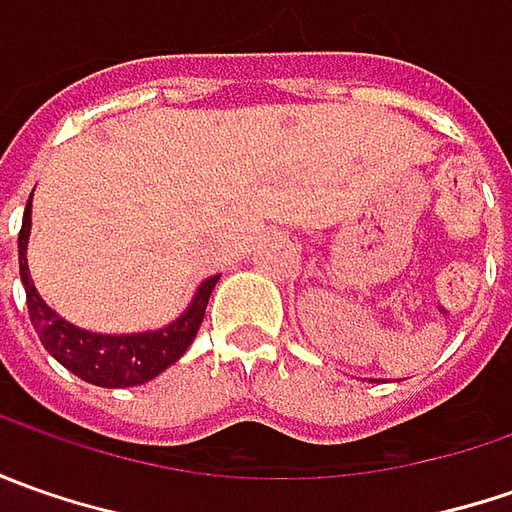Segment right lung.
Segmentation results:
<instances>
[{"instance_id":"add662e5","label":"right lung","mask_w":512,"mask_h":512,"mask_svg":"<svg viewBox=\"0 0 512 512\" xmlns=\"http://www.w3.org/2000/svg\"><path fill=\"white\" fill-rule=\"evenodd\" d=\"M28 236H30V202L25 205L22 230H19V276L28 293V313L33 330L39 333V342L45 344L50 356L79 379L96 387H136L159 373H165L170 364L185 356L190 342L196 339V330L205 319V307L219 276L205 279L190 305L159 330L142 333H93L85 327H76L62 319L33 285L28 270Z\"/></svg>"}]
</instances>
